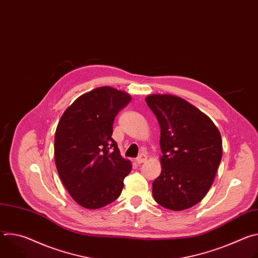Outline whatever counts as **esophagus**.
Returning a JSON list of instances; mask_svg holds the SVG:
<instances>
[{
  "label": "esophagus",
  "mask_w": 258,
  "mask_h": 258,
  "mask_svg": "<svg viewBox=\"0 0 258 258\" xmlns=\"http://www.w3.org/2000/svg\"><path fill=\"white\" fill-rule=\"evenodd\" d=\"M146 161H147V155H145V154H140V155L137 157V162H138L139 164L144 163V162H146Z\"/></svg>",
  "instance_id": "esophagus-1"
}]
</instances>
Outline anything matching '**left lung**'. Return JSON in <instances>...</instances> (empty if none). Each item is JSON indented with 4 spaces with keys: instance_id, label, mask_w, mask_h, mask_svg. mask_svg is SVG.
Wrapping results in <instances>:
<instances>
[{
    "instance_id": "8db88e82",
    "label": "left lung",
    "mask_w": 258,
    "mask_h": 258,
    "mask_svg": "<svg viewBox=\"0 0 258 258\" xmlns=\"http://www.w3.org/2000/svg\"><path fill=\"white\" fill-rule=\"evenodd\" d=\"M146 103L160 125L162 170L152 194L162 207L179 211L209 191L223 156L220 133L198 108L173 95L153 94Z\"/></svg>"
}]
</instances>
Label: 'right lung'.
Here are the masks:
<instances>
[{
    "instance_id": "right-lung-1",
    "label": "right lung",
    "mask_w": 258,
    "mask_h": 258,
    "mask_svg": "<svg viewBox=\"0 0 258 258\" xmlns=\"http://www.w3.org/2000/svg\"><path fill=\"white\" fill-rule=\"evenodd\" d=\"M131 100L114 88H97L79 97L58 122L54 144L58 174L72 199L85 208L115 201L132 170L111 138L115 116Z\"/></svg>"
}]
</instances>
